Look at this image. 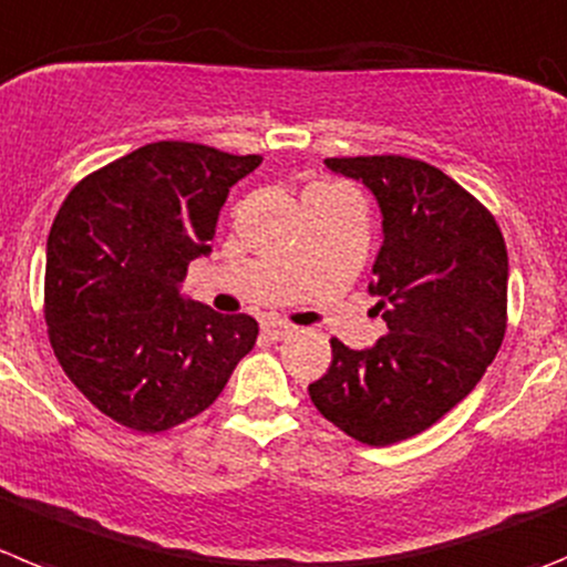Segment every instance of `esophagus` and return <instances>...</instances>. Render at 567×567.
<instances>
[{
  "instance_id": "obj_1",
  "label": "esophagus",
  "mask_w": 567,
  "mask_h": 567,
  "mask_svg": "<svg viewBox=\"0 0 567 567\" xmlns=\"http://www.w3.org/2000/svg\"><path fill=\"white\" fill-rule=\"evenodd\" d=\"M295 331H298V326L287 323V320H275V318L264 320V334H267L269 340H284V337L295 334Z\"/></svg>"
}]
</instances>
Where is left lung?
<instances>
[{"instance_id": "8db88e82", "label": "left lung", "mask_w": 567, "mask_h": 567, "mask_svg": "<svg viewBox=\"0 0 567 567\" xmlns=\"http://www.w3.org/2000/svg\"><path fill=\"white\" fill-rule=\"evenodd\" d=\"M379 202L385 241L368 292L388 334L371 348L331 340L309 385L315 408L368 446L433 427L481 382L506 334L508 256L495 216L422 159L331 157Z\"/></svg>"}]
</instances>
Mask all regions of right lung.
Here are the masks:
<instances>
[{
	"instance_id": "add662e5",
	"label": "right lung",
	"mask_w": 567,
	"mask_h": 567,
	"mask_svg": "<svg viewBox=\"0 0 567 567\" xmlns=\"http://www.w3.org/2000/svg\"><path fill=\"white\" fill-rule=\"evenodd\" d=\"M261 165L159 140L81 179L47 238L44 318L72 385L103 415L163 433L210 408L252 351L258 323L185 300L221 205Z\"/></svg>"
}]
</instances>
